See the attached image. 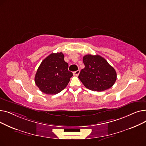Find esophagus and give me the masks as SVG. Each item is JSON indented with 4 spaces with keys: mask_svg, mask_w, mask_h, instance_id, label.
Masks as SVG:
<instances>
[{
    "mask_svg": "<svg viewBox=\"0 0 146 146\" xmlns=\"http://www.w3.org/2000/svg\"><path fill=\"white\" fill-rule=\"evenodd\" d=\"M79 73H80V70H77V71L74 72H73V74H74V75H76V76H78V75L79 74Z\"/></svg>",
    "mask_w": 146,
    "mask_h": 146,
    "instance_id": "1",
    "label": "esophagus"
}]
</instances>
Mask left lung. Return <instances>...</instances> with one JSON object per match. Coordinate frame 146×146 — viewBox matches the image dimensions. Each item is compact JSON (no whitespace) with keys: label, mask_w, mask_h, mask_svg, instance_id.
Here are the masks:
<instances>
[{"label":"left lung","mask_w":146,"mask_h":146,"mask_svg":"<svg viewBox=\"0 0 146 146\" xmlns=\"http://www.w3.org/2000/svg\"><path fill=\"white\" fill-rule=\"evenodd\" d=\"M85 68L79 79L86 88L102 92L111 88L117 80V73L107 61L99 55L88 54L83 57Z\"/></svg>","instance_id":"obj_1"}]
</instances>
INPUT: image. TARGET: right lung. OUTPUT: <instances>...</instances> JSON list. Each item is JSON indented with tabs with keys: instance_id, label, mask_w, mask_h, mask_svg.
<instances>
[{
	"instance_id": "right-lung-1",
	"label": "right lung",
	"mask_w": 146,
	"mask_h": 146,
	"mask_svg": "<svg viewBox=\"0 0 146 146\" xmlns=\"http://www.w3.org/2000/svg\"><path fill=\"white\" fill-rule=\"evenodd\" d=\"M60 52L51 53L41 62L35 76L36 85L43 93L55 95L68 85L73 73L68 70V65Z\"/></svg>"
}]
</instances>
